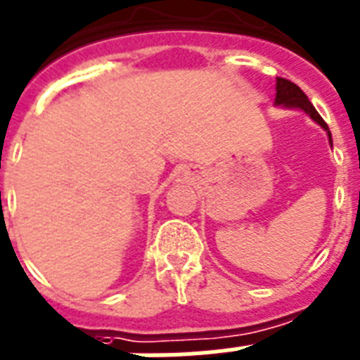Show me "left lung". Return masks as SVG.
I'll return each mask as SVG.
<instances>
[{
    "label": "left lung",
    "mask_w": 360,
    "mask_h": 360,
    "mask_svg": "<svg viewBox=\"0 0 360 360\" xmlns=\"http://www.w3.org/2000/svg\"><path fill=\"white\" fill-rule=\"evenodd\" d=\"M274 105L283 106V108H292V110H302L305 114L319 123L329 136V143L333 147V139H331V132H329V127L326 124V121L320 117V114L314 110V106L311 105V101L307 99V95L304 94V90L300 88L298 84L290 82L289 79H283V77H276V101Z\"/></svg>",
    "instance_id": "8db88e82"
}]
</instances>
